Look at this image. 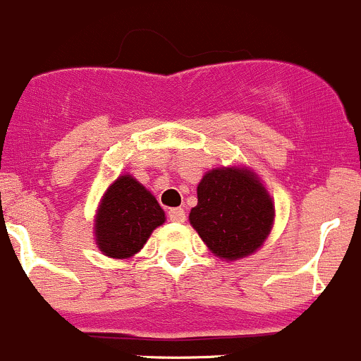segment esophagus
<instances>
[{
	"instance_id": "1",
	"label": "esophagus",
	"mask_w": 361,
	"mask_h": 361,
	"mask_svg": "<svg viewBox=\"0 0 361 361\" xmlns=\"http://www.w3.org/2000/svg\"><path fill=\"white\" fill-rule=\"evenodd\" d=\"M169 219L173 221V223H184V221H185L184 209H180V207H177V209H170L169 210Z\"/></svg>"
}]
</instances>
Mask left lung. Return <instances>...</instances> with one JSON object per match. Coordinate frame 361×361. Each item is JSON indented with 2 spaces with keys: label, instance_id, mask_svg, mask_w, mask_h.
Masks as SVG:
<instances>
[{
  "label": "left lung",
  "instance_id": "1",
  "mask_svg": "<svg viewBox=\"0 0 361 361\" xmlns=\"http://www.w3.org/2000/svg\"><path fill=\"white\" fill-rule=\"evenodd\" d=\"M189 221L216 256L245 258L269 237L274 203L255 173L216 169L198 184V205Z\"/></svg>",
  "mask_w": 361,
  "mask_h": 361
}]
</instances>
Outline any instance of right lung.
<instances>
[{
    "label": "right lung",
    "mask_w": 361,
    "mask_h": 361,
    "mask_svg": "<svg viewBox=\"0 0 361 361\" xmlns=\"http://www.w3.org/2000/svg\"><path fill=\"white\" fill-rule=\"evenodd\" d=\"M163 223L165 212L154 196L133 177L123 176L102 200L96 216V244L110 258H130Z\"/></svg>",
    "instance_id": "1"
}]
</instances>
